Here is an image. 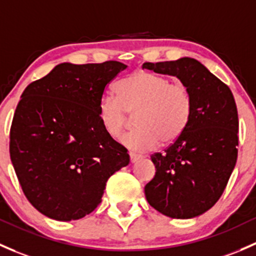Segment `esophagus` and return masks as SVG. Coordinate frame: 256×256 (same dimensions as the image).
I'll list each match as a JSON object with an SVG mask.
<instances>
[{
    "instance_id": "1",
    "label": "esophagus",
    "mask_w": 256,
    "mask_h": 256,
    "mask_svg": "<svg viewBox=\"0 0 256 256\" xmlns=\"http://www.w3.org/2000/svg\"><path fill=\"white\" fill-rule=\"evenodd\" d=\"M128 156H130V162L131 163H135V162H137V160H141V158H142L141 154H137V153H134V152L128 153Z\"/></svg>"
}]
</instances>
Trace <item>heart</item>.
Wrapping results in <instances>:
<instances>
[{
    "mask_svg": "<svg viewBox=\"0 0 256 256\" xmlns=\"http://www.w3.org/2000/svg\"><path fill=\"white\" fill-rule=\"evenodd\" d=\"M118 96L106 94L99 102V119L106 132L118 138L136 114L135 130L121 137L132 150H154L160 141L170 144L182 136L192 112L190 90L180 82L150 71H138L121 80Z\"/></svg>",
    "mask_w": 256,
    "mask_h": 256,
    "instance_id": "b5f03b06",
    "label": "heart"
}]
</instances>
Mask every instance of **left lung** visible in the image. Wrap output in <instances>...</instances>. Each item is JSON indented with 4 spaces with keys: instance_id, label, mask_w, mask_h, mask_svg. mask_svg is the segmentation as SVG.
<instances>
[{
    "instance_id": "1",
    "label": "left lung",
    "mask_w": 256,
    "mask_h": 256,
    "mask_svg": "<svg viewBox=\"0 0 256 256\" xmlns=\"http://www.w3.org/2000/svg\"><path fill=\"white\" fill-rule=\"evenodd\" d=\"M142 68L176 76L190 90L189 125L166 152L150 156L156 176L144 186L150 206L164 216H200L224 192L238 156V112L227 84L195 58L146 62Z\"/></svg>"
}]
</instances>
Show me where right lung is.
Masks as SVG:
<instances>
[{"label": "right lung", "mask_w": 256, "mask_h": 256, "mask_svg": "<svg viewBox=\"0 0 256 256\" xmlns=\"http://www.w3.org/2000/svg\"><path fill=\"white\" fill-rule=\"evenodd\" d=\"M126 64H60L24 90L10 156L24 195L40 214L80 220L100 204L110 176L130 162L99 119L104 90Z\"/></svg>", "instance_id": "right-lung-1"}]
</instances>
